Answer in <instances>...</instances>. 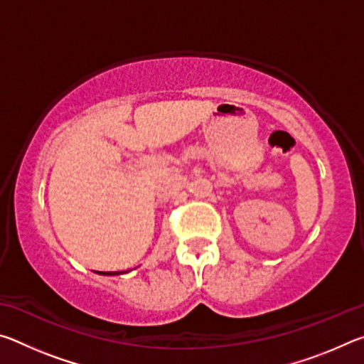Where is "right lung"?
I'll use <instances>...</instances> for the list:
<instances>
[{
  "instance_id": "add662e5",
  "label": "right lung",
  "mask_w": 364,
  "mask_h": 364,
  "mask_svg": "<svg viewBox=\"0 0 364 364\" xmlns=\"http://www.w3.org/2000/svg\"><path fill=\"white\" fill-rule=\"evenodd\" d=\"M100 274H104V276H115V274H122L125 273V271H97Z\"/></svg>"
}]
</instances>
